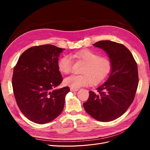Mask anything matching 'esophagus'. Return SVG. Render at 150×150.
Returning a JSON list of instances; mask_svg holds the SVG:
<instances>
[{
	"label": "esophagus",
	"instance_id": "34e87169",
	"mask_svg": "<svg viewBox=\"0 0 150 150\" xmlns=\"http://www.w3.org/2000/svg\"><path fill=\"white\" fill-rule=\"evenodd\" d=\"M70 91L72 92H74V91H78V88H70Z\"/></svg>",
	"mask_w": 150,
	"mask_h": 150
}]
</instances>
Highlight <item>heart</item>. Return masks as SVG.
I'll return each mask as SVG.
<instances>
[{
    "label": "heart",
    "mask_w": 150,
    "mask_h": 150,
    "mask_svg": "<svg viewBox=\"0 0 150 150\" xmlns=\"http://www.w3.org/2000/svg\"><path fill=\"white\" fill-rule=\"evenodd\" d=\"M74 57L86 62L82 70L83 74H73L64 80L66 85L73 88H79L91 85L93 83L98 84L103 83L110 76L112 64L110 59L101 57L99 54L89 50H83L73 54ZM73 60L70 55H64L58 62V68L64 74L71 72Z\"/></svg>",
    "instance_id": "heart-1"
}]
</instances>
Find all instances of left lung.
<instances>
[{"instance_id": "left-lung-1", "label": "left lung", "mask_w": 150, "mask_h": 150, "mask_svg": "<svg viewBox=\"0 0 150 150\" xmlns=\"http://www.w3.org/2000/svg\"><path fill=\"white\" fill-rule=\"evenodd\" d=\"M93 46L106 51L112 70L96 93L90 91L83 106L96 120L111 121L123 115L134 100L139 81L137 63L129 50L121 44L101 40Z\"/></svg>"}]
</instances>
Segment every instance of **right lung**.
Returning a JSON list of instances; mask_svg holds the SVG:
<instances>
[{
  "label": "right lung",
  "mask_w": 150,
  "mask_h": 150,
  "mask_svg": "<svg viewBox=\"0 0 150 150\" xmlns=\"http://www.w3.org/2000/svg\"><path fill=\"white\" fill-rule=\"evenodd\" d=\"M64 50L51 44L31 47L21 54L13 68L12 83L17 104L35 123L52 121L64 109L70 89H56L62 81L58 58Z\"/></svg>",
  "instance_id": "obj_1"
}]
</instances>
